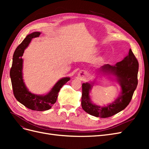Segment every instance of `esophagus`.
Returning a JSON list of instances; mask_svg holds the SVG:
<instances>
[{
  "label": "esophagus",
  "mask_w": 149,
  "mask_h": 149,
  "mask_svg": "<svg viewBox=\"0 0 149 149\" xmlns=\"http://www.w3.org/2000/svg\"><path fill=\"white\" fill-rule=\"evenodd\" d=\"M78 77L80 78V79L84 80L87 78V73L86 71L84 70H81L78 73Z\"/></svg>",
  "instance_id": "obj_1"
}]
</instances>
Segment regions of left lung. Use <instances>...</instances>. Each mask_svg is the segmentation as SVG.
Returning <instances> with one entry per match:
<instances>
[{"label":"left lung","instance_id":"8db88e82","mask_svg":"<svg viewBox=\"0 0 149 149\" xmlns=\"http://www.w3.org/2000/svg\"><path fill=\"white\" fill-rule=\"evenodd\" d=\"M138 70L139 63L131 49L124 59L115 65L102 66L97 72L102 76H108L119 84L121 88L119 96L111 103L100 106L92 102L89 94L94 81L83 83L81 106L84 111L91 116L106 118L124 110L131 101L137 86Z\"/></svg>","mask_w":149,"mask_h":149}]
</instances>
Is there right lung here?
<instances>
[{"mask_svg":"<svg viewBox=\"0 0 149 149\" xmlns=\"http://www.w3.org/2000/svg\"><path fill=\"white\" fill-rule=\"evenodd\" d=\"M41 33L35 31L28 35L13 53L12 65L10 76L13 92L16 100L30 109L43 111L50 109L56 101L58 93L63 86L70 80V77H64L59 79L50 91L46 94H36L31 93L23 79V63L22 59L25 49L27 48L31 40L38 37Z\"/></svg>","mask_w":149,"mask_h":149,"instance_id":"1","label":"right lung"}]
</instances>
